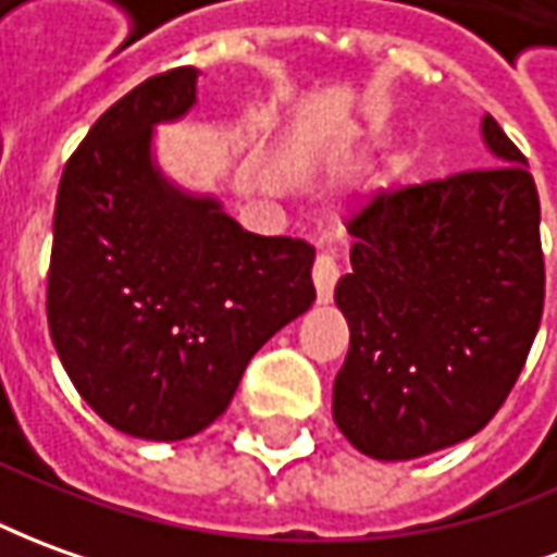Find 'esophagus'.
<instances>
[{"instance_id": "obj_1", "label": "esophagus", "mask_w": 557, "mask_h": 557, "mask_svg": "<svg viewBox=\"0 0 557 557\" xmlns=\"http://www.w3.org/2000/svg\"><path fill=\"white\" fill-rule=\"evenodd\" d=\"M312 278H315L318 302H330V297H333V287H336V282H339V267H336L333 255H318Z\"/></svg>"}]
</instances>
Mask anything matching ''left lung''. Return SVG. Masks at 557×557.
Returning <instances> with one entry per match:
<instances>
[{
    "mask_svg": "<svg viewBox=\"0 0 557 557\" xmlns=\"http://www.w3.org/2000/svg\"><path fill=\"white\" fill-rule=\"evenodd\" d=\"M488 169L373 194L348 218L351 272L333 300L351 343L333 421L375 461H412L488 424L543 315L540 197L491 114Z\"/></svg>",
    "mask_w": 557,
    "mask_h": 557,
    "instance_id": "obj_1",
    "label": "left lung"
}]
</instances>
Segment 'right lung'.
<instances>
[{
    "label": "right lung",
    "instance_id": "add662e5",
    "mask_svg": "<svg viewBox=\"0 0 557 557\" xmlns=\"http://www.w3.org/2000/svg\"><path fill=\"white\" fill-rule=\"evenodd\" d=\"M199 69L121 96L63 169L48 327L84 403L114 431L175 443L206 431L278 330L315 302V248L257 236L218 194L169 178L157 126L197 109Z\"/></svg>",
    "mask_w": 557,
    "mask_h": 557
}]
</instances>
